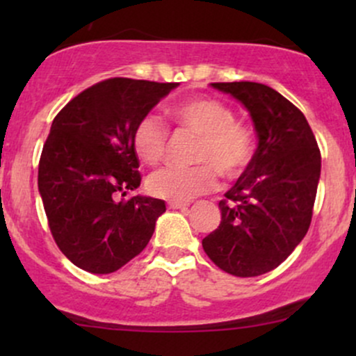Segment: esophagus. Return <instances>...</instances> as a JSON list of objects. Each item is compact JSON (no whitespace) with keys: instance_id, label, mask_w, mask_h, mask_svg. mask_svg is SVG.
<instances>
[{"instance_id":"esophagus-1","label":"esophagus","mask_w":356,"mask_h":356,"mask_svg":"<svg viewBox=\"0 0 356 356\" xmlns=\"http://www.w3.org/2000/svg\"><path fill=\"white\" fill-rule=\"evenodd\" d=\"M189 206L187 202H177V201H170L169 202V209H186Z\"/></svg>"}]
</instances>
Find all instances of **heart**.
Returning <instances> with one entry per match:
<instances>
[{
	"instance_id": "1",
	"label": "heart",
	"mask_w": 356,
	"mask_h": 356,
	"mask_svg": "<svg viewBox=\"0 0 356 356\" xmlns=\"http://www.w3.org/2000/svg\"><path fill=\"white\" fill-rule=\"evenodd\" d=\"M170 117L201 140L195 147L192 167L169 165L149 177V189L157 197L186 202L219 187V172L239 177L254 155V136L234 112L209 97H192L169 108ZM169 132L157 117L147 115L134 129L132 145L140 161L155 165L164 159Z\"/></svg>"
}]
</instances>
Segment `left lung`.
<instances>
[{
	"label": "left lung",
	"mask_w": 356,
	"mask_h": 356,
	"mask_svg": "<svg viewBox=\"0 0 356 356\" xmlns=\"http://www.w3.org/2000/svg\"><path fill=\"white\" fill-rule=\"evenodd\" d=\"M252 118L257 149L219 202L220 224L202 239L212 263L252 277L280 266L312 224L321 155L312 127L281 93L256 81L211 83Z\"/></svg>",
	"instance_id": "1"
}]
</instances>
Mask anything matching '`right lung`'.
<instances>
[{
    "label": "right lung",
    "instance_id": "add662e5",
    "mask_svg": "<svg viewBox=\"0 0 356 356\" xmlns=\"http://www.w3.org/2000/svg\"><path fill=\"white\" fill-rule=\"evenodd\" d=\"M177 85L108 79L83 90L53 120L38 189L53 239L80 269L117 271L152 238L165 202L118 195L140 186L134 129Z\"/></svg>",
    "mask_w": 356,
    "mask_h": 356
}]
</instances>
